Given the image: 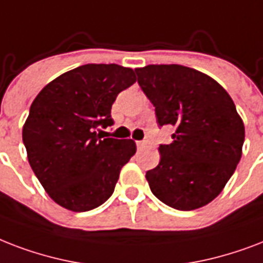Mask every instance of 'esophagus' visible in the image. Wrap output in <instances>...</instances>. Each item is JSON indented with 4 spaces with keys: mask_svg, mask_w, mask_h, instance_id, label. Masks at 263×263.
I'll list each match as a JSON object with an SVG mask.
<instances>
[{
    "mask_svg": "<svg viewBox=\"0 0 263 263\" xmlns=\"http://www.w3.org/2000/svg\"><path fill=\"white\" fill-rule=\"evenodd\" d=\"M137 146H138V149H144V148H146V146H148V142H146V141H137Z\"/></svg>",
    "mask_w": 263,
    "mask_h": 263,
    "instance_id": "34e87169",
    "label": "esophagus"
}]
</instances>
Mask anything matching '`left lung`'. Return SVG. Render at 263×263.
Segmentation results:
<instances>
[{
  "label": "left lung",
  "mask_w": 263,
  "mask_h": 263,
  "mask_svg": "<svg viewBox=\"0 0 263 263\" xmlns=\"http://www.w3.org/2000/svg\"><path fill=\"white\" fill-rule=\"evenodd\" d=\"M154 104L159 126L172 125L173 142L160 145V162L146 172L155 196L191 211L222 192L243 154L244 123L228 91L215 79L180 64L136 68Z\"/></svg>",
  "instance_id": "1"
}]
</instances>
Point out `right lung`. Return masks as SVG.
I'll return each instance as SVG.
<instances>
[{"label":"right lung","instance_id":"right-lung-1","mask_svg":"<svg viewBox=\"0 0 263 263\" xmlns=\"http://www.w3.org/2000/svg\"><path fill=\"white\" fill-rule=\"evenodd\" d=\"M136 81L129 67L85 64L49 82L34 99L23 142L32 172L59 205L82 213L114 193L136 142L101 140L96 129L112 125L114 101Z\"/></svg>","mask_w":263,"mask_h":263}]
</instances>
